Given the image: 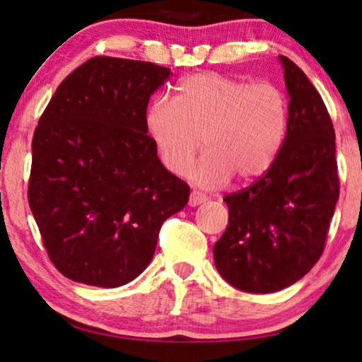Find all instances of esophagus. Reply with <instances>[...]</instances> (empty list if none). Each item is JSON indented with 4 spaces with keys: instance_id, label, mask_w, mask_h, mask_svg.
I'll return each mask as SVG.
<instances>
[{
    "instance_id": "1",
    "label": "esophagus",
    "mask_w": 362,
    "mask_h": 362,
    "mask_svg": "<svg viewBox=\"0 0 362 362\" xmlns=\"http://www.w3.org/2000/svg\"><path fill=\"white\" fill-rule=\"evenodd\" d=\"M207 197L206 194H202L199 191H192L189 196V206H199L202 202H206Z\"/></svg>"
}]
</instances>
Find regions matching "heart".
<instances>
[{
    "label": "heart",
    "instance_id": "heart-1",
    "mask_svg": "<svg viewBox=\"0 0 362 362\" xmlns=\"http://www.w3.org/2000/svg\"><path fill=\"white\" fill-rule=\"evenodd\" d=\"M290 105L270 82L250 83L217 72L177 83L171 103L153 102L146 130L173 175L185 176L203 138L207 153L192 173L202 186H224L232 175L254 181L274 166L285 145Z\"/></svg>",
    "mask_w": 362,
    "mask_h": 362
}]
</instances>
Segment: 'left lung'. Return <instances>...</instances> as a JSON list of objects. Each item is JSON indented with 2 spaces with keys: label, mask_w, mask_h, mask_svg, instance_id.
<instances>
[{
  "label": "left lung",
  "mask_w": 362,
  "mask_h": 362,
  "mask_svg": "<svg viewBox=\"0 0 362 362\" xmlns=\"http://www.w3.org/2000/svg\"><path fill=\"white\" fill-rule=\"evenodd\" d=\"M290 95V125L274 166L224 197L229 226L214 245L219 274L250 293L298 281L323 254L339 197L333 122L305 72L280 56Z\"/></svg>",
  "instance_id": "8db88e82"
}]
</instances>
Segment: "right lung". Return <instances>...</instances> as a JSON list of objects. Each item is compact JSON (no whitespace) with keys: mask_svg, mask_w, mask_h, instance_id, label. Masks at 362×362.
I'll use <instances>...</instances> for the list:
<instances>
[{"mask_svg":"<svg viewBox=\"0 0 362 362\" xmlns=\"http://www.w3.org/2000/svg\"><path fill=\"white\" fill-rule=\"evenodd\" d=\"M170 69L97 56L61 82L33 136L28 201L54 267L78 284L136 279L189 186L161 165L146 107Z\"/></svg>","mask_w":362,"mask_h":362,"instance_id":"1","label":"right lung"}]
</instances>
